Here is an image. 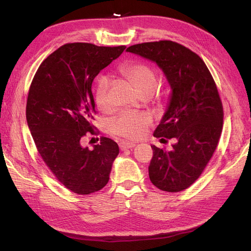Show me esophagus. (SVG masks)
<instances>
[{
    "label": "esophagus",
    "mask_w": 251,
    "mask_h": 251,
    "mask_svg": "<svg viewBox=\"0 0 251 251\" xmlns=\"http://www.w3.org/2000/svg\"><path fill=\"white\" fill-rule=\"evenodd\" d=\"M136 146L135 143L133 142H128V141H123L119 143V148L121 151H125V150H127V149H132Z\"/></svg>",
    "instance_id": "obj_1"
}]
</instances>
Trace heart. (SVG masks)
<instances>
[{
	"instance_id": "heart-1",
	"label": "heart",
	"mask_w": 251,
	"mask_h": 251,
	"mask_svg": "<svg viewBox=\"0 0 251 251\" xmlns=\"http://www.w3.org/2000/svg\"><path fill=\"white\" fill-rule=\"evenodd\" d=\"M121 74L130 80L138 90L141 96L154 93L157 78L154 70L142 63H130L121 67ZM110 79L107 76L100 77L95 89V101L98 109L108 112L111 109L109 98ZM151 124L150 114L144 112H123L111 119L109 130L111 133L127 139H137L146 132Z\"/></svg>"
}]
</instances>
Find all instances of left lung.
Wrapping results in <instances>:
<instances>
[{
	"mask_svg": "<svg viewBox=\"0 0 251 251\" xmlns=\"http://www.w3.org/2000/svg\"><path fill=\"white\" fill-rule=\"evenodd\" d=\"M162 70L172 90L168 108L154 136L175 138L173 150L155 146L149 176L156 187L177 193L200 177L218 146L223 107L216 83L199 55L172 41L133 45L126 49Z\"/></svg>",
	"mask_w": 251,
	"mask_h": 251,
	"instance_id": "1",
	"label": "left lung"
}]
</instances>
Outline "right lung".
Wrapping results in <instances>:
<instances>
[{
  "label": "right lung",
  "instance_id": "right-lung-1",
  "mask_svg": "<svg viewBox=\"0 0 251 251\" xmlns=\"http://www.w3.org/2000/svg\"><path fill=\"white\" fill-rule=\"evenodd\" d=\"M126 46L66 44L44 60L29 89L26 118L35 147L56 179L78 195L107 185L118 144L107 137L93 150L81 138L94 134L92 82Z\"/></svg>",
  "mask_w": 251,
  "mask_h": 251
}]
</instances>
